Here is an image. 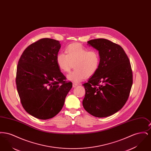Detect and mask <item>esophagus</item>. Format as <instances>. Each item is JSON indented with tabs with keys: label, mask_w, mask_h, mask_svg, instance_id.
<instances>
[{
	"label": "esophagus",
	"mask_w": 151,
	"mask_h": 151,
	"mask_svg": "<svg viewBox=\"0 0 151 151\" xmlns=\"http://www.w3.org/2000/svg\"><path fill=\"white\" fill-rule=\"evenodd\" d=\"M78 86V84H76V83H73V84H72V86L73 87V88H75V87H76V86Z\"/></svg>",
	"instance_id": "esophagus-1"
}]
</instances>
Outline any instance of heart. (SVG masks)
Segmentation results:
<instances>
[{
  "instance_id": "obj_1",
  "label": "heart",
  "mask_w": 151,
  "mask_h": 151,
  "mask_svg": "<svg viewBox=\"0 0 151 151\" xmlns=\"http://www.w3.org/2000/svg\"><path fill=\"white\" fill-rule=\"evenodd\" d=\"M66 54L59 52L57 63L62 72H69L74 65V70L67 78L72 82L79 83L85 78L93 76L100 65V55L96 50H89L79 43L70 44L65 48Z\"/></svg>"
}]
</instances>
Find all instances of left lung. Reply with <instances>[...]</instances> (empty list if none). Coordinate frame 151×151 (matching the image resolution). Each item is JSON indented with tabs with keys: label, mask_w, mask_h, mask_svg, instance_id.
Here are the masks:
<instances>
[{
	"label": "left lung",
	"mask_w": 151,
	"mask_h": 151,
	"mask_svg": "<svg viewBox=\"0 0 151 151\" xmlns=\"http://www.w3.org/2000/svg\"><path fill=\"white\" fill-rule=\"evenodd\" d=\"M87 42L99 51L101 61L98 71L83 84L86 90L83 105L91 115L107 117L121 110L128 100L132 85L131 66L119 45L104 38Z\"/></svg>",
	"instance_id": "1"
}]
</instances>
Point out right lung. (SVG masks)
Instances as JSON below:
<instances>
[{"instance_id": "obj_1", "label": "right lung", "mask_w": 151, "mask_h": 151, "mask_svg": "<svg viewBox=\"0 0 151 151\" xmlns=\"http://www.w3.org/2000/svg\"><path fill=\"white\" fill-rule=\"evenodd\" d=\"M60 46L59 41L42 38L28 46L18 62L16 83L22 105L40 119L58 114L72 88L57 63Z\"/></svg>"}]
</instances>
